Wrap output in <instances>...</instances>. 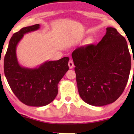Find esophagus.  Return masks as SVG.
Here are the masks:
<instances>
[{
  "mask_svg": "<svg viewBox=\"0 0 134 134\" xmlns=\"http://www.w3.org/2000/svg\"><path fill=\"white\" fill-rule=\"evenodd\" d=\"M68 65H69V69H72L74 67V63L72 62V60H69V62L68 63Z\"/></svg>",
  "mask_w": 134,
  "mask_h": 134,
  "instance_id": "obj_1",
  "label": "esophagus"
}]
</instances>
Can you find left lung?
Listing matches in <instances>:
<instances>
[{
    "label": "left lung",
    "instance_id": "obj_1",
    "mask_svg": "<svg viewBox=\"0 0 134 134\" xmlns=\"http://www.w3.org/2000/svg\"><path fill=\"white\" fill-rule=\"evenodd\" d=\"M79 94L87 104L115 102L128 82L131 57L125 38L108 27L98 44L77 48L72 53Z\"/></svg>",
    "mask_w": 134,
    "mask_h": 134
}]
</instances>
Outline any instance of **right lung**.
I'll return each mask as SVG.
<instances>
[{"mask_svg":"<svg viewBox=\"0 0 134 134\" xmlns=\"http://www.w3.org/2000/svg\"><path fill=\"white\" fill-rule=\"evenodd\" d=\"M39 24L23 27L10 38L4 57V74L13 92L21 102L31 107H43L54 100L58 84L69 70L67 57L47 61L36 68L21 66L16 47L24 35L40 28Z\"/></svg>","mask_w":134,"mask_h":134,"instance_id":"add662e5","label":"right lung"}]
</instances>
